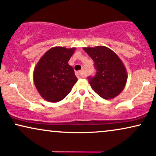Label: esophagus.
Instances as JSON below:
<instances>
[{"mask_svg":"<svg viewBox=\"0 0 156 156\" xmlns=\"http://www.w3.org/2000/svg\"><path fill=\"white\" fill-rule=\"evenodd\" d=\"M76 76H77L78 78H82V77H84V71H80V72H77L76 73Z\"/></svg>","mask_w":156,"mask_h":156,"instance_id":"1","label":"esophagus"}]
</instances>
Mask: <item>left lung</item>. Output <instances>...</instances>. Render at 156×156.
<instances>
[{
	"label": "left lung",
	"mask_w": 156,
	"mask_h": 156,
	"mask_svg": "<svg viewBox=\"0 0 156 156\" xmlns=\"http://www.w3.org/2000/svg\"><path fill=\"white\" fill-rule=\"evenodd\" d=\"M83 49L94 61L97 69L96 75L89 77L92 90L105 100L119 95L127 80L126 68L120 57L104 46L84 47Z\"/></svg>",
	"instance_id": "obj_1"
}]
</instances>
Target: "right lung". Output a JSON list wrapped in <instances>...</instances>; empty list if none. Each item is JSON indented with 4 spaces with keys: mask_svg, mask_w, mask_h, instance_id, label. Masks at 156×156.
Returning a JSON list of instances; mask_svg holds the SVG:
<instances>
[{
    "mask_svg": "<svg viewBox=\"0 0 156 156\" xmlns=\"http://www.w3.org/2000/svg\"><path fill=\"white\" fill-rule=\"evenodd\" d=\"M75 49V47H52L36 64L33 74L34 82L45 100L50 102L62 100L77 82L73 68L68 64Z\"/></svg>",
    "mask_w": 156,
    "mask_h": 156,
    "instance_id": "add662e5",
    "label": "right lung"
}]
</instances>
